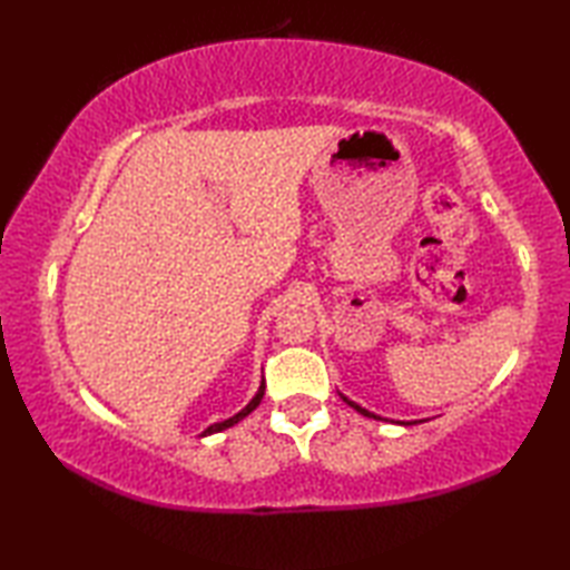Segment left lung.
Masks as SVG:
<instances>
[{
	"label": "left lung",
	"mask_w": 570,
	"mask_h": 570,
	"mask_svg": "<svg viewBox=\"0 0 570 570\" xmlns=\"http://www.w3.org/2000/svg\"><path fill=\"white\" fill-rule=\"evenodd\" d=\"M343 399H345V402H347L350 406H353L355 411H360V414H362V416H370V419H380V416H374V414H372V411H367V409H362V406H360V404H355V402H350V399H347V396H343Z\"/></svg>",
	"instance_id": "1"
}]
</instances>
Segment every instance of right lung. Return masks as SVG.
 Returning <instances> with one entry per match:
<instances>
[{
	"label": "right lung",
	"instance_id": "1",
	"mask_svg": "<svg viewBox=\"0 0 570 570\" xmlns=\"http://www.w3.org/2000/svg\"><path fill=\"white\" fill-rule=\"evenodd\" d=\"M262 396H264V380H262V386H259V392L257 394H254V399H252V402L245 406V409H242L239 411V414H235V416H229V419H225V421H220V423H213V426H208V429H205L200 435H210V433H217V431H225V429H229V426H235V423L237 421H242V419H245L247 414H252V411L254 409H257L259 406V402H262Z\"/></svg>",
	"mask_w": 570,
	"mask_h": 570
}]
</instances>
